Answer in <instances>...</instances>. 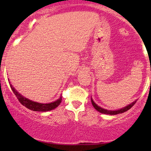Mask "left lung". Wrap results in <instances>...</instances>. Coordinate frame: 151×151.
<instances>
[{"label": "left lung", "instance_id": "1", "mask_svg": "<svg viewBox=\"0 0 151 151\" xmlns=\"http://www.w3.org/2000/svg\"><path fill=\"white\" fill-rule=\"evenodd\" d=\"M91 104H92L93 106L94 107V109H96V110H97L99 112H100V113L104 114H109V115H116V114H122V113H124V112L127 111L128 110H129V109H131V107H132L135 104H136L137 100L133 101L132 103L130 104H129V105H127L125 107H124V108H121L120 109H117V110H108V109L101 108V106H98L94 101H93L92 98H91Z\"/></svg>", "mask_w": 151, "mask_h": 151}]
</instances>
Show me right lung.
<instances>
[{"label":"right lung","instance_id":"right-lung-1","mask_svg":"<svg viewBox=\"0 0 151 151\" xmlns=\"http://www.w3.org/2000/svg\"><path fill=\"white\" fill-rule=\"evenodd\" d=\"M9 81V79H8ZM9 84L11 88L12 91H13V93H15V95L16 96V97L18 98V101L20 102V104H22L24 106H25L26 108L30 109L32 111H51L52 109H55V108L58 106L60 104L62 101V96H60V97L57 99L56 101L53 102H50L48 104H42L39 103V102L33 101L32 100L29 99L25 97L22 95L20 94V93L17 91L16 89L13 87V85L10 84L9 81Z\"/></svg>","mask_w":151,"mask_h":151}]
</instances>
